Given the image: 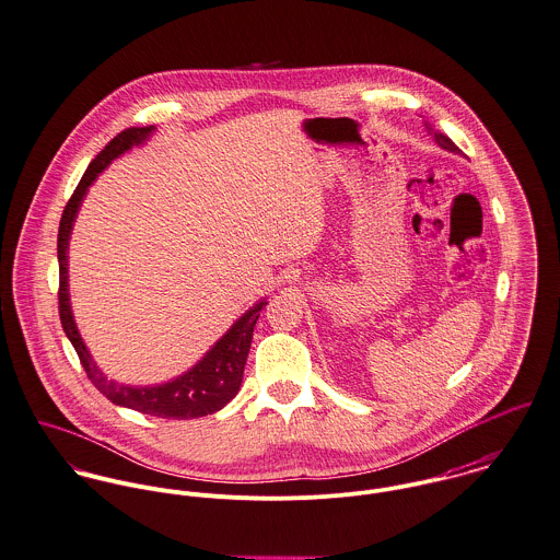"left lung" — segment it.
Returning <instances> with one entry per match:
<instances>
[{"instance_id":"obj_1","label":"left lung","mask_w":560,"mask_h":560,"mask_svg":"<svg viewBox=\"0 0 560 560\" xmlns=\"http://www.w3.org/2000/svg\"><path fill=\"white\" fill-rule=\"evenodd\" d=\"M425 128H428V132L434 137L435 143H438L440 148H444V150H448V152H455V154L459 152V148H457V145H455V143H453V141H451L446 135H442L440 130H435L434 126L428 125V122H425Z\"/></svg>"}]
</instances>
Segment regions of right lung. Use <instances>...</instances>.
I'll list each match as a JSON object with an SVG mask.
<instances>
[{
  "mask_svg": "<svg viewBox=\"0 0 560 560\" xmlns=\"http://www.w3.org/2000/svg\"><path fill=\"white\" fill-rule=\"evenodd\" d=\"M154 132V126H132L116 135L90 163L88 172L83 174L81 183L74 188L72 197L63 208L60 232H58V261H60V319L63 332L70 339L77 357L92 380V384L116 406H125L130 410L159 417V419H197L221 410L230 404L243 382L245 363L249 357L253 328L259 317V311L268 303L259 301L253 305L243 317L234 322V326L203 354V359L190 368L188 372L174 377L172 382L156 384V386H126L114 380H107L103 372L96 368L90 350L85 348L72 310H70V294H68V241L72 234V223L81 208V201L88 192L90 185L98 178V174L118 156H122L132 145H141Z\"/></svg>",
  "mask_w": 560,
  "mask_h": 560,
  "instance_id": "add662e5",
  "label": "right lung"
}]
</instances>
